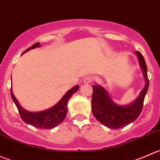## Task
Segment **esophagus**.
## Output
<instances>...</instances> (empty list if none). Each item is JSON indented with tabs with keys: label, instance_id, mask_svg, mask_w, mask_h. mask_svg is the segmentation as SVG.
Returning <instances> with one entry per match:
<instances>
[{
	"label": "esophagus",
	"instance_id": "34e87169",
	"mask_svg": "<svg viewBox=\"0 0 160 160\" xmlns=\"http://www.w3.org/2000/svg\"><path fill=\"white\" fill-rule=\"evenodd\" d=\"M93 77H90V76H88V77H85L84 79H83V83H91L92 81H93Z\"/></svg>",
	"mask_w": 160,
	"mask_h": 160
}]
</instances>
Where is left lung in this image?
I'll return each mask as SVG.
<instances>
[{"instance_id":"1","label":"left lung","mask_w":160,"mask_h":160,"mask_svg":"<svg viewBox=\"0 0 160 160\" xmlns=\"http://www.w3.org/2000/svg\"><path fill=\"white\" fill-rule=\"evenodd\" d=\"M138 63L142 70L145 79V87L140 92L138 98L128 105H118L111 100L108 91L100 85L93 86L92 95V112L98 122L104 126L112 129H118L136 120L142 110L145 97L149 88V79L147 67L142 55L135 52Z\"/></svg>"}]
</instances>
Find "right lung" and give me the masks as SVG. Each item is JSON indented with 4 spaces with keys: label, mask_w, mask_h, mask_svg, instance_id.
<instances>
[{
    "label": "right lung",
    "mask_w": 160,
    "mask_h": 160,
    "mask_svg": "<svg viewBox=\"0 0 160 160\" xmlns=\"http://www.w3.org/2000/svg\"><path fill=\"white\" fill-rule=\"evenodd\" d=\"M41 46L39 42H37L32 46L24 52L23 53L26 52L28 50L35 49V48L39 47ZM79 89V86L73 87L70 90L64 94V96L61 98L60 101L55 104L53 107L50 108L49 109L38 111V112H31V111H26L24 109L22 106L19 104L18 101L16 99L14 95L13 94L12 88H11V95L13 101L15 104L21 118L25 123L32 125L35 128H41V129H52L55 127L58 126L59 124L62 123L67 116V104L73 93H75Z\"/></svg>",
    "instance_id": "right-lung-1"
}]
</instances>
